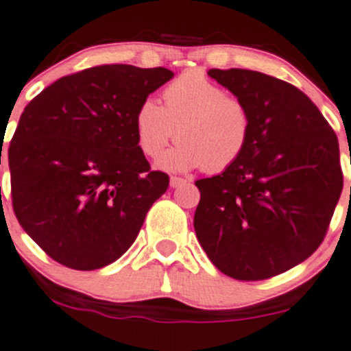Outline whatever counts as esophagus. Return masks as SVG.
Listing matches in <instances>:
<instances>
[{
    "mask_svg": "<svg viewBox=\"0 0 351 351\" xmlns=\"http://www.w3.org/2000/svg\"><path fill=\"white\" fill-rule=\"evenodd\" d=\"M186 182H187V180L182 179V177H176V176L171 177V187H172V189L182 186V184H186Z\"/></svg>",
    "mask_w": 351,
    "mask_h": 351,
    "instance_id": "obj_1",
    "label": "esophagus"
}]
</instances>
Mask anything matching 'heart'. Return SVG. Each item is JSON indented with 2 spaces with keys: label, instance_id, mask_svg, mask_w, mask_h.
Segmentation results:
<instances>
[{
  "label": "heart",
  "instance_id": "obj_1",
  "mask_svg": "<svg viewBox=\"0 0 351 351\" xmlns=\"http://www.w3.org/2000/svg\"><path fill=\"white\" fill-rule=\"evenodd\" d=\"M164 106L145 97L136 111V137L147 157H157L172 139L174 149L159 159L165 171L222 172L245 152L252 134L247 102L200 71L180 74L164 89Z\"/></svg>",
  "mask_w": 351,
  "mask_h": 351
}]
</instances>
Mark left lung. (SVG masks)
Returning <instances> with one entry per match:
<instances>
[{
	"mask_svg": "<svg viewBox=\"0 0 351 351\" xmlns=\"http://www.w3.org/2000/svg\"><path fill=\"white\" fill-rule=\"evenodd\" d=\"M207 74L247 102L252 134L237 162L195 182V235L222 274L265 280L324 242L343 189L337 134L289 82L249 69Z\"/></svg>",
	"mask_w": 351,
	"mask_h": 351,
	"instance_id": "1",
	"label": "left lung"
}]
</instances>
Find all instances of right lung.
<instances>
[{"instance_id": "1", "label": "right lung", "mask_w": 351, "mask_h": 351, "mask_svg": "<svg viewBox=\"0 0 351 351\" xmlns=\"http://www.w3.org/2000/svg\"><path fill=\"white\" fill-rule=\"evenodd\" d=\"M172 77L165 68L96 66L53 82L25 108L8 149L13 208L53 261L96 270L134 243L169 187L139 149L136 111Z\"/></svg>"}]
</instances>
